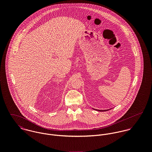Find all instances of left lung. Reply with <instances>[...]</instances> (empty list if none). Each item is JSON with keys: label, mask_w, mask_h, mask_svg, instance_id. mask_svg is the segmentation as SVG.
I'll use <instances>...</instances> for the list:
<instances>
[{"label": "left lung", "mask_w": 152, "mask_h": 152, "mask_svg": "<svg viewBox=\"0 0 152 152\" xmlns=\"http://www.w3.org/2000/svg\"><path fill=\"white\" fill-rule=\"evenodd\" d=\"M94 109V110H96L99 111V112H104V111H107V110H109V109H107H107H106V110H98V109Z\"/></svg>", "instance_id": "1"}]
</instances>
